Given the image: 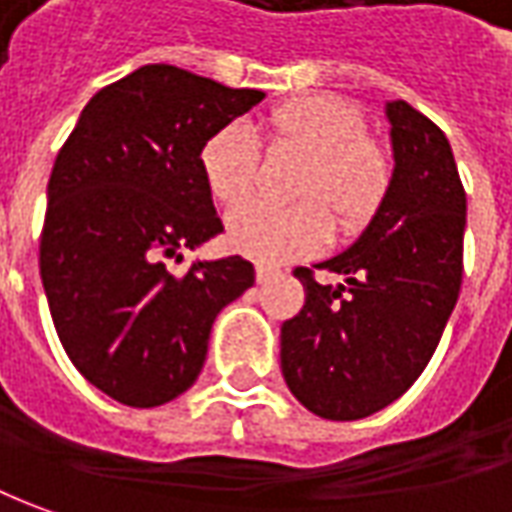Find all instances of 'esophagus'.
Returning a JSON list of instances; mask_svg holds the SVG:
<instances>
[{"instance_id":"esophagus-1","label":"esophagus","mask_w":512,"mask_h":512,"mask_svg":"<svg viewBox=\"0 0 512 512\" xmlns=\"http://www.w3.org/2000/svg\"><path fill=\"white\" fill-rule=\"evenodd\" d=\"M255 274H257V283L266 285V283H271L274 277H280V269H274V266H266V263H257Z\"/></svg>"}]
</instances>
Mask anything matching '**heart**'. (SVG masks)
<instances>
[{
  "label": "heart",
  "mask_w": 512,
  "mask_h": 512,
  "mask_svg": "<svg viewBox=\"0 0 512 512\" xmlns=\"http://www.w3.org/2000/svg\"><path fill=\"white\" fill-rule=\"evenodd\" d=\"M266 131L274 151L305 159L294 196L311 201L291 210L243 201L260 168V145L246 125H224L198 156L212 196L221 204L243 201L227 218V238L238 252L283 263L328 241L325 209L344 232H356L373 218L392 182V156L384 142L364 134L367 123L356 103L333 95L288 100L271 111Z\"/></svg>",
  "instance_id": "heart-1"
}]
</instances>
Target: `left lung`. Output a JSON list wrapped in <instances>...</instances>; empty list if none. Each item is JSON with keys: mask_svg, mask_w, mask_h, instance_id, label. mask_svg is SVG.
I'll use <instances>...</instances> for the list:
<instances>
[{"mask_svg": "<svg viewBox=\"0 0 512 512\" xmlns=\"http://www.w3.org/2000/svg\"><path fill=\"white\" fill-rule=\"evenodd\" d=\"M392 182L356 241L294 277L305 305L280 328L291 395L325 420H361L398 401L426 370L462 283L465 190L446 134L389 100Z\"/></svg>", "mask_w": 512, "mask_h": 512, "instance_id": "8db88e82", "label": "left lung"}]
</instances>
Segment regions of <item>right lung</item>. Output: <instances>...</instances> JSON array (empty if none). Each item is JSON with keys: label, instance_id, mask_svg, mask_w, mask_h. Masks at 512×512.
I'll use <instances>...</instances> for the list:
<instances>
[{"label": "right lung", "instance_id": "add662e5", "mask_svg": "<svg viewBox=\"0 0 512 512\" xmlns=\"http://www.w3.org/2000/svg\"><path fill=\"white\" fill-rule=\"evenodd\" d=\"M170 64L100 89L58 151L47 184L41 283L78 373L114 401L151 409L196 384L215 316L255 285L241 255L198 249L224 224L201 173L204 142L263 100Z\"/></svg>", "mask_w": 512, "mask_h": 512}]
</instances>
